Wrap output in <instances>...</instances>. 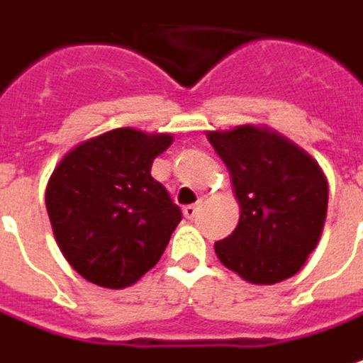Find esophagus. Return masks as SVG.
Returning <instances> with one entry per match:
<instances>
[{
  "instance_id": "obj_1",
  "label": "esophagus",
  "mask_w": 363,
  "mask_h": 363,
  "mask_svg": "<svg viewBox=\"0 0 363 363\" xmlns=\"http://www.w3.org/2000/svg\"><path fill=\"white\" fill-rule=\"evenodd\" d=\"M198 212H200V203H189L184 208V216L188 218V220H194V218L198 216Z\"/></svg>"
}]
</instances>
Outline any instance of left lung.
<instances>
[{"label":"left lung","mask_w":363,"mask_h":363,"mask_svg":"<svg viewBox=\"0 0 363 363\" xmlns=\"http://www.w3.org/2000/svg\"><path fill=\"white\" fill-rule=\"evenodd\" d=\"M208 141L226 163L240 203L238 226L214 244L220 262L255 285L293 277L325 224V175L299 147L250 125L208 133Z\"/></svg>","instance_id":"8db88e82"}]
</instances>
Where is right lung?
I'll list each match as a JSON object with an SVG mask.
<instances>
[{
  "label": "right lung",
  "mask_w": 363,
  "mask_h": 363,
  "mask_svg": "<svg viewBox=\"0 0 363 363\" xmlns=\"http://www.w3.org/2000/svg\"><path fill=\"white\" fill-rule=\"evenodd\" d=\"M172 135L115 129L74 147L46 188L52 230L70 267L94 285L123 289L157 264L182 210L151 177Z\"/></svg>",
  "instance_id": "obj_1"
}]
</instances>
